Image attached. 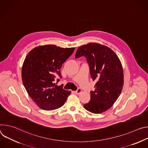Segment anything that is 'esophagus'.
I'll return each mask as SVG.
<instances>
[{
	"instance_id": "1",
	"label": "esophagus",
	"mask_w": 148,
	"mask_h": 148,
	"mask_svg": "<svg viewBox=\"0 0 148 148\" xmlns=\"http://www.w3.org/2000/svg\"><path fill=\"white\" fill-rule=\"evenodd\" d=\"M81 92H82V90H81V89L78 88L77 91H75V93L76 94H79Z\"/></svg>"
}]
</instances>
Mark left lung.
<instances>
[{
	"instance_id": "1",
	"label": "left lung",
	"mask_w": 148,
	"mask_h": 148,
	"mask_svg": "<svg viewBox=\"0 0 148 148\" xmlns=\"http://www.w3.org/2000/svg\"><path fill=\"white\" fill-rule=\"evenodd\" d=\"M86 57L91 77L96 81L95 90L91 91V99L84 105L86 110L101 114L109 110L120 95L123 86V72L116 54L104 45L90 43L80 46L75 58Z\"/></svg>"
}]
</instances>
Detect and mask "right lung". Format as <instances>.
Here are the masks:
<instances>
[{
	"label": "right lung",
	"mask_w": 148,
	"mask_h": 148,
	"mask_svg": "<svg viewBox=\"0 0 148 148\" xmlns=\"http://www.w3.org/2000/svg\"><path fill=\"white\" fill-rule=\"evenodd\" d=\"M74 50L49 45L36 47L26 56L22 69V81L28 94L41 109H57L70 95V91L56 86L54 81L61 78L62 64Z\"/></svg>",
	"instance_id": "obj_1"
}]
</instances>
